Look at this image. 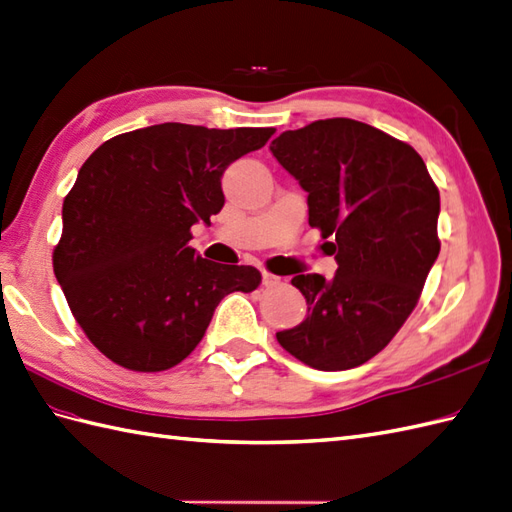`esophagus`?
<instances>
[{"label":"esophagus","instance_id":"esophagus-1","mask_svg":"<svg viewBox=\"0 0 512 512\" xmlns=\"http://www.w3.org/2000/svg\"><path fill=\"white\" fill-rule=\"evenodd\" d=\"M263 284L267 286V289H271V286L280 284V278L273 276V273H269V271H263Z\"/></svg>","mask_w":512,"mask_h":512}]
</instances>
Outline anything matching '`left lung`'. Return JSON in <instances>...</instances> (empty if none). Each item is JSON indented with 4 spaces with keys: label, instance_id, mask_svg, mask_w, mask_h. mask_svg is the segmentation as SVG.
<instances>
[{
    "label": "left lung",
    "instance_id": "left-lung-1",
    "mask_svg": "<svg viewBox=\"0 0 512 512\" xmlns=\"http://www.w3.org/2000/svg\"><path fill=\"white\" fill-rule=\"evenodd\" d=\"M271 154L308 193L310 228L339 265L332 280H291L308 317L276 339L319 371L363 365L404 326L439 256V189L408 143L345 117L286 130Z\"/></svg>",
    "mask_w": 512,
    "mask_h": 512
}]
</instances>
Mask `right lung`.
<instances>
[{
  "label": "right lung",
  "mask_w": 512,
  "mask_h": 512,
  "mask_svg": "<svg viewBox=\"0 0 512 512\" xmlns=\"http://www.w3.org/2000/svg\"><path fill=\"white\" fill-rule=\"evenodd\" d=\"M273 132L160 123L112 136L86 158L52 260L78 326L112 363L176 367L223 297L258 289L256 267L213 263L189 241L193 223H210L226 202L223 171Z\"/></svg>",
  "instance_id": "obj_1"
}]
</instances>
